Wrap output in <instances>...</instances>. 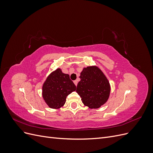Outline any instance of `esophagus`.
Here are the masks:
<instances>
[{
	"label": "esophagus",
	"instance_id": "obj_1",
	"mask_svg": "<svg viewBox=\"0 0 153 153\" xmlns=\"http://www.w3.org/2000/svg\"><path fill=\"white\" fill-rule=\"evenodd\" d=\"M74 84H75V85L76 86V85H77V84H78V80H76L74 81Z\"/></svg>",
	"mask_w": 153,
	"mask_h": 153
}]
</instances>
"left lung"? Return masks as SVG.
<instances>
[{
  "instance_id": "left-lung-1",
  "label": "left lung",
  "mask_w": 153,
  "mask_h": 153,
  "mask_svg": "<svg viewBox=\"0 0 153 153\" xmlns=\"http://www.w3.org/2000/svg\"><path fill=\"white\" fill-rule=\"evenodd\" d=\"M80 81L76 92L81 97L82 103L89 108H98L109 98V82L101 69L96 66H88L80 73Z\"/></svg>"
}]
</instances>
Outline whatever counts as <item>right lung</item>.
<instances>
[{"instance_id":"add662e5","label":"right lung","mask_w":153,"mask_h":153,"mask_svg":"<svg viewBox=\"0 0 153 153\" xmlns=\"http://www.w3.org/2000/svg\"><path fill=\"white\" fill-rule=\"evenodd\" d=\"M76 88L69 75L58 68L50 74L43 84V98L50 108L58 109L65 104L67 96Z\"/></svg>"}]
</instances>
